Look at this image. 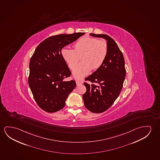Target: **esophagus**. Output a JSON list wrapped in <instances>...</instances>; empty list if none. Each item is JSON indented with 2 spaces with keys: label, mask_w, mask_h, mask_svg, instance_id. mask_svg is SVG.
<instances>
[{
  "label": "esophagus",
  "mask_w": 160,
  "mask_h": 160,
  "mask_svg": "<svg viewBox=\"0 0 160 160\" xmlns=\"http://www.w3.org/2000/svg\"><path fill=\"white\" fill-rule=\"evenodd\" d=\"M76 85H77V86H79V85H80L82 84V82H80V81H76Z\"/></svg>",
  "instance_id": "34e87169"
}]
</instances>
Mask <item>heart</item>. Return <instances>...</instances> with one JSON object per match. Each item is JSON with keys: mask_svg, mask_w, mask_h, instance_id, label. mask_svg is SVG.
<instances>
[{"mask_svg": "<svg viewBox=\"0 0 160 160\" xmlns=\"http://www.w3.org/2000/svg\"><path fill=\"white\" fill-rule=\"evenodd\" d=\"M108 47L106 42L95 38L84 37L74 44V49L64 47L61 54L70 69H73L80 59L82 62L73 70V76L76 79H81L87 76L92 70L101 67L106 59Z\"/></svg>", "mask_w": 160, "mask_h": 160, "instance_id": "b5f03b06", "label": "heart"}]
</instances>
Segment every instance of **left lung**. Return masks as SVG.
I'll use <instances>...</instances> for the list:
<instances>
[{"label":"left lung","instance_id":"obj_1","mask_svg":"<svg viewBox=\"0 0 160 160\" xmlns=\"http://www.w3.org/2000/svg\"><path fill=\"white\" fill-rule=\"evenodd\" d=\"M90 35L105 39L108 47L103 64L85 78V81L92 84L84 83L86 88L82 95L85 106L93 113H101L112 106L122 89L126 73L125 60L118 44L110 37L106 34Z\"/></svg>","mask_w":160,"mask_h":160}]
</instances>
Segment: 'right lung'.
I'll return each instance as SVG.
<instances>
[{"label": "right lung", "mask_w": 160, "mask_h": 160, "mask_svg": "<svg viewBox=\"0 0 160 160\" xmlns=\"http://www.w3.org/2000/svg\"><path fill=\"white\" fill-rule=\"evenodd\" d=\"M84 34L76 32L49 37L37 47L30 59V89L38 106L46 112H55L63 108L69 94L76 87L74 80H64L71 73L61 50Z\"/></svg>", "instance_id": "right-lung-1"}]
</instances>
